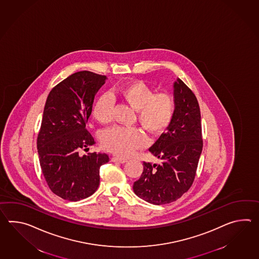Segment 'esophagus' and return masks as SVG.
<instances>
[{"label": "esophagus", "mask_w": 259, "mask_h": 259, "mask_svg": "<svg viewBox=\"0 0 259 259\" xmlns=\"http://www.w3.org/2000/svg\"><path fill=\"white\" fill-rule=\"evenodd\" d=\"M112 161H114V162H120V163H124L125 161H127V159L120 158V157H113V158H112Z\"/></svg>", "instance_id": "esophagus-1"}]
</instances>
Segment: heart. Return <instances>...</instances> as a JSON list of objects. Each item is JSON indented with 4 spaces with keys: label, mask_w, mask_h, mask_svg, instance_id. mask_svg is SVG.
I'll use <instances>...</instances> for the list:
<instances>
[{
    "label": "heart",
    "mask_w": 259,
    "mask_h": 259,
    "mask_svg": "<svg viewBox=\"0 0 259 259\" xmlns=\"http://www.w3.org/2000/svg\"><path fill=\"white\" fill-rule=\"evenodd\" d=\"M120 98L137 109L141 125L151 134L164 131L172 121L175 99L169 93H157L142 80H135L120 87L115 92ZM113 99L109 95L98 98L92 109L94 118L100 123H109L113 117ZM105 150L116 155L126 157L147 143L146 136L137 127L113 126L101 135Z\"/></svg>",
    "instance_id": "obj_1"
}]
</instances>
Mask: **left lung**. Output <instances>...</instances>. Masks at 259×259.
<instances>
[{
    "mask_svg": "<svg viewBox=\"0 0 259 259\" xmlns=\"http://www.w3.org/2000/svg\"><path fill=\"white\" fill-rule=\"evenodd\" d=\"M176 103L166 133L150 148L160 164L144 161V170L133 190L152 204L177 201L190 190L202 150L201 111L195 95L180 79L174 83Z\"/></svg>",
    "mask_w": 259,
    "mask_h": 259,
    "instance_id": "left-lung-1",
    "label": "left lung"
}]
</instances>
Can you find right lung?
I'll use <instances>...</instances> for the list:
<instances>
[{
    "instance_id": "right-lung-1",
    "label": "right lung",
    "mask_w": 259,
    "mask_h": 259,
    "mask_svg": "<svg viewBox=\"0 0 259 259\" xmlns=\"http://www.w3.org/2000/svg\"><path fill=\"white\" fill-rule=\"evenodd\" d=\"M106 79L87 70L75 72L54 87L46 99L37 149L46 183L64 200L80 201L95 193L99 168L109 161L105 153H79L96 143L87 122Z\"/></svg>"
}]
</instances>
